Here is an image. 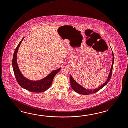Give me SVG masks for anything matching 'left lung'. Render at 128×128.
<instances>
[{"instance_id": "1", "label": "left lung", "mask_w": 128, "mask_h": 128, "mask_svg": "<svg viewBox=\"0 0 128 128\" xmlns=\"http://www.w3.org/2000/svg\"><path fill=\"white\" fill-rule=\"evenodd\" d=\"M112 56H113V59H112V65L111 67V68L110 70V74L108 77L106 81L103 83L101 86L98 87L97 88L94 89V90H89V89H86L85 88H84L83 86H80L78 83H77L74 79L72 77V76L70 74V85L72 86V88L73 90L74 91L76 92H77L78 94H83V95H88L91 94H94L95 92H98L100 89H101L102 88H103L107 84L108 82L110 80V77L112 76V68H113V65L114 64V55H113V52H112Z\"/></svg>"}]
</instances>
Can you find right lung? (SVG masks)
<instances>
[{"instance_id":"1","label":"right lung","mask_w":128,"mask_h":128,"mask_svg":"<svg viewBox=\"0 0 128 128\" xmlns=\"http://www.w3.org/2000/svg\"><path fill=\"white\" fill-rule=\"evenodd\" d=\"M24 39V38L22 39L16 46L13 56L12 67L15 77L20 86L24 89L32 92H44L50 87L54 80V77L56 73H58V72L60 71L61 68H58V70L52 71L47 76L40 80L37 81L31 80L24 77L18 68L16 61V55L18 48Z\"/></svg>"}]
</instances>
